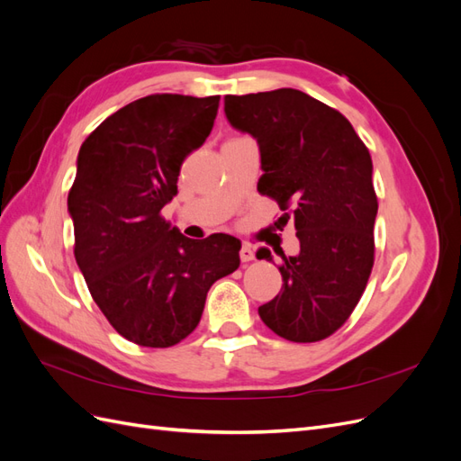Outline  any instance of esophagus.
Returning a JSON list of instances; mask_svg holds the SVG:
<instances>
[{
	"label": "esophagus",
	"instance_id": "obj_1",
	"mask_svg": "<svg viewBox=\"0 0 461 461\" xmlns=\"http://www.w3.org/2000/svg\"><path fill=\"white\" fill-rule=\"evenodd\" d=\"M240 259H242V261H252V259H254V249H252V246L244 244V246L240 248Z\"/></svg>",
	"mask_w": 461,
	"mask_h": 461
}]
</instances>
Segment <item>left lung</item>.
Returning a JSON list of instances; mask_svg holds the SVG:
<instances>
[{"instance_id":"8db88e82","label":"left lung","mask_w":461,"mask_h":461,"mask_svg":"<svg viewBox=\"0 0 461 461\" xmlns=\"http://www.w3.org/2000/svg\"><path fill=\"white\" fill-rule=\"evenodd\" d=\"M225 113L258 140V190L294 219L300 240L296 258L281 252L283 288L259 317L290 342L323 340L356 310L375 263L369 149L340 111L294 88L227 95ZM258 259L273 258L261 248Z\"/></svg>"}]
</instances>
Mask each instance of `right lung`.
Masks as SVG:
<instances>
[{"instance_id": "1", "label": "right lung", "mask_w": 461, "mask_h": 461, "mask_svg": "<svg viewBox=\"0 0 461 461\" xmlns=\"http://www.w3.org/2000/svg\"><path fill=\"white\" fill-rule=\"evenodd\" d=\"M219 95L151 94L109 115L80 146L68 190L75 259L121 337L169 348L198 327L207 292L240 265V240H192L165 222L180 165L213 129Z\"/></svg>"}]
</instances>
